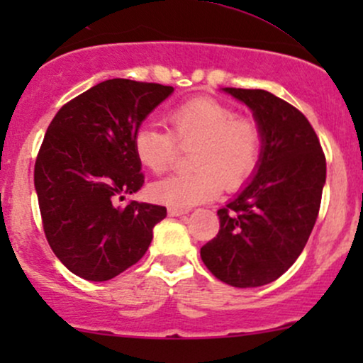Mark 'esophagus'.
Segmentation results:
<instances>
[{"instance_id":"obj_1","label":"esophagus","mask_w":363,"mask_h":363,"mask_svg":"<svg viewBox=\"0 0 363 363\" xmlns=\"http://www.w3.org/2000/svg\"><path fill=\"white\" fill-rule=\"evenodd\" d=\"M187 211H189V210H186V208H176V206L169 208V215L170 216H182V215H186Z\"/></svg>"}]
</instances>
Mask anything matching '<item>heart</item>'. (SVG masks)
Here are the masks:
<instances>
[{
    "label": "heart",
    "mask_w": 363,
    "mask_h": 363,
    "mask_svg": "<svg viewBox=\"0 0 363 363\" xmlns=\"http://www.w3.org/2000/svg\"><path fill=\"white\" fill-rule=\"evenodd\" d=\"M169 131L141 123L133 135L138 162L153 174L170 167L179 148H190L189 167L150 186L164 205L187 208L211 201L220 189L237 191L254 176L262 157L264 136L257 121L210 97L191 99L167 114Z\"/></svg>",
    "instance_id": "1"
}]
</instances>
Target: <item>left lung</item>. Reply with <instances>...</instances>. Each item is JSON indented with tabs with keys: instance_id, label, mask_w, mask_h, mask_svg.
I'll return each instance as SVG.
<instances>
[{
	"instance_id": "left-lung-1",
	"label": "left lung",
	"mask_w": 363,
	"mask_h": 363,
	"mask_svg": "<svg viewBox=\"0 0 363 363\" xmlns=\"http://www.w3.org/2000/svg\"><path fill=\"white\" fill-rule=\"evenodd\" d=\"M262 129L264 147L254 179L216 213L220 230L201 247L215 278L252 289L280 278L306 247L319 215L326 157L301 111L266 90L223 89Z\"/></svg>"
}]
</instances>
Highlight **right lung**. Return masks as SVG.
Segmentation results:
<instances>
[{"label": "right lung", "instance_id": "right-lung-1", "mask_svg": "<svg viewBox=\"0 0 363 363\" xmlns=\"http://www.w3.org/2000/svg\"><path fill=\"white\" fill-rule=\"evenodd\" d=\"M174 89L112 78L66 102L45 131L34 184L45 239L69 272L106 281L147 252L167 208L116 201L143 186L135 129Z\"/></svg>", "mask_w": 363, "mask_h": 363}]
</instances>
